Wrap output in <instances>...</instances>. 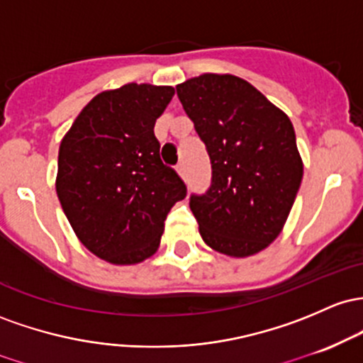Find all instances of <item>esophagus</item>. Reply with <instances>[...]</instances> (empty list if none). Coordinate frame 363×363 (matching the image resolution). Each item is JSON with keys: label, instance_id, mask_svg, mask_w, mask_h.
Wrapping results in <instances>:
<instances>
[{"label": "esophagus", "instance_id": "obj_1", "mask_svg": "<svg viewBox=\"0 0 363 363\" xmlns=\"http://www.w3.org/2000/svg\"><path fill=\"white\" fill-rule=\"evenodd\" d=\"M177 171H178V174H180L182 178H185V174H186V169H185V164H183V162H180V164L177 166Z\"/></svg>", "mask_w": 363, "mask_h": 363}]
</instances>
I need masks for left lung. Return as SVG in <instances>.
<instances>
[{"label": "left lung", "instance_id": "8db88e82", "mask_svg": "<svg viewBox=\"0 0 363 363\" xmlns=\"http://www.w3.org/2000/svg\"><path fill=\"white\" fill-rule=\"evenodd\" d=\"M177 94L213 166L209 190L190 197L199 233L225 255L257 254L278 238L302 183L290 118L235 75L203 73Z\"/></svg>", "mask_w": 363, "mask_h": 363}]
</instances>
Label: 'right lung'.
Instances as JSON below:
<instances>
[{
    "instance_id": "right-lung-1",
    "label": "right lung",
    "mask_w": 363,
    "mask_h": 363,
    "mask_svg": "<svg viewBox=\"0 0 363 363\" xmlns=\"http://www.w3.org/2000/svg\"><path fill=\"white\" fill-rule=\"evenodd\" d=\"M173 94L150 84L97 94L61 140L56 194L63 213L80 242L111 264L150 257L169 209L186 197L154 135Z\"/></svg>"
}]
</instances>
